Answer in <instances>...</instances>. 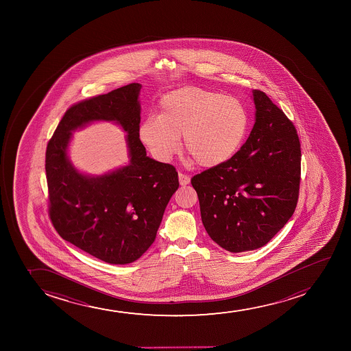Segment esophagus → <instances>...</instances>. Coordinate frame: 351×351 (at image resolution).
<instances>
[{"mask_svg":"<svg viewBox=\"0 0 351 351\" xmlns=\"http://www.w3.org/2000/svg\"><path fill=\"white\" fill-rule=\"evenodd\" d=\"M178 178H179V182H180V185L186 186L190 184L191 178L189 177V176H185V174L179 173Z\"/></svg>","mask_w":351,"mask_h":351,"instance_id":"1","label":"esophagus"}]
</instances>
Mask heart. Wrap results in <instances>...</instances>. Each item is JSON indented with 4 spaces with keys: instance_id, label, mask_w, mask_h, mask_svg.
Returning <instances> with one entry per match:
<instances>
[{
    "instance_id": "heart-1",
    "label": "heart",
    "mask_w": 351,
    "mask_h": 351,
    "mask_svg": "<svg viewBox=\"0 0 351 351\" xmlns=\"http://www.w3.org/2000/svg\"><path fill=\"white\" fill-rule=\"evenodd\" d=\"M159 116L141 121L138 136L158 160L169 161L184 149L197 165L215 169L238 154L250 125L241 101L223 93L186 86L162 97Z\"/></svg>"
}]
</instances>
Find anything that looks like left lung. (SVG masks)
<instances>
[{
    "label": "left lung",
    "instance_id": "1",
    "mask_svg": "<svg viewBox=\"0 0 351 351\" xmlns=\"http://www.w3.org/2000/svg\"><path fill=\"white\" fill-rule=\"evenodd\" d=\"M255 123L230 161L191 179L202 223L230 253L258 250L291 218L298 204L301 149L293 123L260 90Z\"/></svg>",
    "mask_w": 351,
    "mask_h": 351
}]
</instances>
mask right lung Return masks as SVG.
<instances>
[{"label":"right lung","mask_w":351,"mask_h":351,"mask_svg":"<svg viewBox=\"0 0 351 351\" xmlns=\"http://www.w3.org/2000/svg\"><path fill=\"white\" fill-rule=\"evenodd\" d=\"M139 83L73 105L49 141V215L65 241L111 265L136 261L154 243L166 206L179 187L173 166L146 156ZM112 121L127 133L130 164L101 175L81 173L68 158L72 132Z\"/></svg>","instance_id":"1"}]
</instances>
